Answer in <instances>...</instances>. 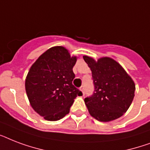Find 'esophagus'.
Returning <instances> with one entry per match:
<instances>
[{
    "label": "esophagus",
    "instance_id": "esophagus-1",
    "mask_svg": "<svg viewBox=\"0 0 150 150\" xmlns=\"http://www.w3.org/2000/svg\"><path fill=\"white\" fill-rule=\"evenodd\" d=\"M79 89H80V91L82 93V94H84V86H81L79 88Z\"/></svg>",
    "mask_w": 150,
    "mask_h": 150
}]
</instances>
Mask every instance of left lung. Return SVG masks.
<instances>
[{
    "label": "left lung",
    "instance_id": "1",
    "mask_svg": "<svg viewBox=\"0 0 150 150\" xmlns=\"http://www.w3.org/2000/svg\"><path fill=\"white\" fill-rule=\"evenodd\" d=\"M90 68L95 93L85 99L89 114L97 121L109 122L121 117L128 110L135 96V85L120 64L109 57L96 61L84 55Z\"/></svg>",
    "mask_w": 150,
    "mask_h": 150
}]
</instances>
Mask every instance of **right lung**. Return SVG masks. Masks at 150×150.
Listing matches in <instances>:
<instances>
[{"instance_id":"obj_1","label":"right lung","mask_w":150,"mask_h":150,"mask_svg":"<svg viewBox=\"0 0 150 150\" xmlns=\"http://www.w3.org/2000/svg\"><path fill=\"white\" fill-rule=\"evenodd\" d=\"M77 56L62 46L52 47L29 68L25 87L29 103L47 120L55 121L68 114L75 99L82 93L72 85Z\"/></svg>"}]
</instances>
